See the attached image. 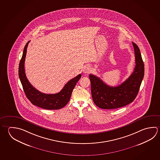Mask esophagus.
<instances>
[{"instance_id":"34e87169","label":"esophagus","mask_w":160,"mask_h":160,"mask_svg":"<svg viewBox=\"0 0 160 160\" xmlns=\"http://www.w3.org/2000/svg\"><path fill=\"white\" fill-rule=\"evenodd\" d=\"M92 71V68L90 67L89 66H86L84 68L83 72L85 73H89Z\"/></svg>"}]
</instances>
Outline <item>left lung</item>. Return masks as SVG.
<instances>
[{"label": "left lung", "mask_w": 160, "mask_h": 160, "mask_svg": "<svg viewBox=\"0 0 160 160\" xmlns=\"http://www.w3.org/2000/svg\"><path fill=\"white\" fill-rule=\"evenodd\" d=\"M134 47L135 67L128 79L118 87H110L100 78L90 74L92 100L97 106L102 109H115L132 102L139 92L144 75V66L138 45Z\"/></svg>", "instance_id": "left-lung-1"}]
</instances>
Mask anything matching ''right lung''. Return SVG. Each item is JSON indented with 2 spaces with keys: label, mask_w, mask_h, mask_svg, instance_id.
Listing matches in <instances>:
<instances>
[{
  "label": "right lung",
  "mask_w": 160,
  "mask_h": 160,
  "mask_svg": "<svg viewBox=\"0 0 160 160\" xmlns=\"http://www.w3.org/2000/svg\"><path fill=\"white\" fill-rule=\"evenodd\" d=\"M28 41L26 43L23 52L22 57L20 60L18 75L20 81L22 85L23 89L26 97L35 106L46 109H59L65 107L70 101L71 95L76 83L81 78V75L79 74L72 79L68 81L59 92L56 94H47L40 92L35 89L26 76L24 64Z\"/></svg>",
  "instance_id": "add662e5"
}]
</instances>
